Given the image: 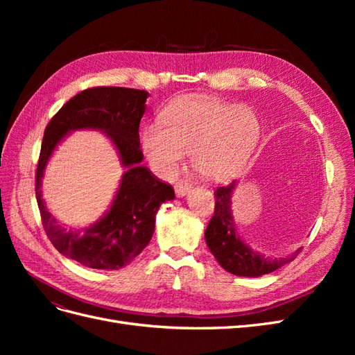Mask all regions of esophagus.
I'll return each instance as SVG.
<instances>
[{
  "instance_id": "1",
  "label": "esophagus",
  "mask_w": 355,
  "mask_h": 355,
  "mask_svg": "<svg viewBox=\"0 0 355 355\" xmlns=\"http://www.w3.org/2000/svg\"><path fill=\"white\" fill-rule=\"evenodd\" d=\"M192 189V184L189 180H178L176 185H175V191H176V196L178 197H185L188 196Z\"/></svg>"
}]
</instances>
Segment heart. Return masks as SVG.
<instances>
[{
    "label": "heart",
    "instance_id": "heart-1",
    "mask_svg": "<svg viewBox=\"0 0 355 355\" xmlns=\"http://www.w3.org/2000/svg\"><path fill=\"white\" fill-rule=\"evenodd\" d=\"M261 121L253 108L213 96H185L161 112V125L145 127L142 151L154 171L173 176L189 153L191 166L211 182L237 176L254 153Z\"/></svg>",
    "mask_w": 355,
    "mask_h": 355
}]
</instances>
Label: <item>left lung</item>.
Returning a JSON list of instances; mask_svg holds the SVG:
<instances>
[{
	"instance_id": "1",
	"label": "left lung",
	"mask_w": 355,
	"mask_h": 355,
	"mask_svg": "<svg viewBox=\"0 0 355 355\" xmlns=\"http://www.w3.org/2000/svg\"><path fill=\"white\" fill-rule=\"evenodd\" d=\"M239 180L214 191V214L204 232L209 250L225 271L240 277H261L292 262L300 249L284 257H271L253 250L239 234L232 216V194Z\"/></svg>"
}]
</instances>
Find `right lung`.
<instances>
[{
    "instance_id": "right-lung-1",
    "label": "right lung",
    "mask_w": 355,
    "mask_h": 355,
    "mask_svg": "<svg viewBox=\"0 0 355 355\" xmlns=\"http://www.w3.org/2000/svg\"><path fill=\"white\" fill-rule=\"evenodd\" d=\"M149 93L125 87H94L73 96L51 118L42 137L35 194L42 225L56 250L94 270H120L151 241L155 216L163 202L175 198L171 185L142 166L139 124ZM77 130L103 131L126 168L110 209L85 229H67L52 216L42 198L40 184L57 145Z\"/></svg>"
}]
</instances>
